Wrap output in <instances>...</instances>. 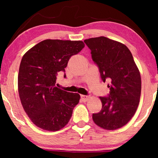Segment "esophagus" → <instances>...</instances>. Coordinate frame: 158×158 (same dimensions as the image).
<instances>
[{"instance_id": "1", "label": "esophagus", "mask_w": 158, "mask_h": 158, "mask_svg": "<svg viewBox=\"0 0 158 158\" xmlns=\"http://www.w3.org/2000/svg\"><path fill=\"white\" fill-rule=\"evenodd\" d=\"M81 98L83 101H87L89 98V96H85V95H81Z\"/></svg>"}]
</instances>
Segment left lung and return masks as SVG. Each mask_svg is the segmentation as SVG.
I'll return each instance as SVG.
<instances>
[{
	"mask_svg": "<svg viewBox=\"0 0 158 158\" xmlns=\"http://www.w3.org/2000/svg\"><path fill=\"white\" fill-rule=\"evenodd\" d=\"M109 94L101 96L102 109L93 114L95 124L108 130L121 128L135 114L141 95V77L126 45L105 36L84 40Z\"/></svg>",
	"mask_w": 158,
	"mask_h": 158,
	"instance_id": "1",
	"label": "left lung"
}]
</instances>
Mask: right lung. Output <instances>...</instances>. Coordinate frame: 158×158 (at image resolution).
<instances>
[{
  "mask_svg": "<svg viewBox=\"0 0 158 158\" xmlns=\"http://www.w3.org/2000/svg\"><path fill=\"white\" fill-rule=\"evenodd\" d=\"M84 47L82 41L46 40L23 56L18 76L19 97L25 112L40 128L58 131L70 121L81 96L58 88L56 80L59 73H64L70 58Z\"/></svg>",
  "mask_w": 158,
  "mask_h": 158,
  "instance_id": "right-lung-1",
  "label": "right lung"
}]
</instances>
